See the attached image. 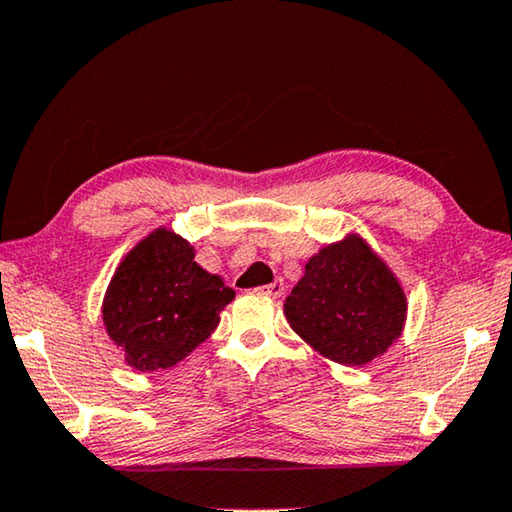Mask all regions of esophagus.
I'll list each match as a JSON object with an SVG mask.
<instances>
[{
    "mask_svg": "<svg viewBox=\"0 0 512 512\" xmlns=\"http://www.w3.org/2000/svg\"><path fill=\"white\" fill-rule=\"evenodd\" d=\"M258 290H261V293H263V295H267V297H281V295H283V281H281V279H277V281L267 283V286L258 288Z\"/></svg>",
    "mask_w": 512,
    "mask_h": 512,
    "instance_id": "obj_1",
    "label": "esophagus"
}]
</instances>
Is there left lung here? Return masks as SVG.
<instances>
[{"label":"left lung","instance_id":"8db88e82","mask_svg":"<svg viewBox=\"0 0 512 512\" xmlns=\"http://www.w3.org/2000/svg\"><path fill=\"white\" fill-rule=\"evenodd\" d=\"M283 313L318 355L366 366L403 334L407 297L382 256L359 233H348L309 258Z\"/></svg>","mask_w":512,"mask_h":512}]
</instances>
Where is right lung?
<instances>
[{
	"instance_id": "1",
	"label": "right lung",
	"mask_w": 512,
	"mask_h": 512,
	"mask_svg": "<svg viewBox=\"0 0 512 512\" xmlns=\"http://www.w3.org/2000/svg\"><path fill=\"white\" fill-rule=\"evenodd\" d=\"M185 238L160 226L121 258L102 300V322L128 366H176L215 332L235 293L194 261Z\"/></svg>"
}]
</instances>
